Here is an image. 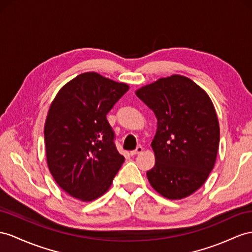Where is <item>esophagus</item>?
Segmentation results:
<instances>
[{
	"label": "esophagus",
	"instance_id": "34e87169",
	"mask_svg": "<svg viewBox=\"0 0 252 252\" xmlns=\"http://www.w3.org/2000/svg\"><path fill=\"white\" fill-rule=\"evenodd\" d=\"M143 150H144V148L141 147V146H138V147L136 148V149L133 150V151H131V152H130V154H131V156H136V154H139V153L143 152Z\"/></svg>",
	"mask_w": 252,
	"mask_h": 252
}]
</instances>
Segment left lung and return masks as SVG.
Listing matches in <instances>:
<instances>
[{"label": "left lung", "instance_id": "left-lung-1", "mask_svg": "<svg viewBox=\"0 0 252 252\" xmlns=\"http://www.w3.org/2000/svg\"><path fill=\"white\" fill-rule=\"evenodd\" d=\"M135 94L158 119L151 143L156 164L147 171L151 186L170 200L190 196L204 184L217 158L219 124L212 100L180 74L162 77Z\"/></svg>", "mask_w": 252, "mask_h": 252}]
</instances>
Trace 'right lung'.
Wrapping results in <instances>:
<instances>
[{
  "label": "right lung",
  "instance_id": "right-lung-1",
  "mask_svg": "<svg viewBox=\"0 0 252 252\" xmlns=\"http://www.w3.org/2000/svg\"><path fill=\"white\" fill-rule=\"evenodd\" d=\"M127 90V84L85 72L63 85L51 103L44 125L47 163L71 197L89 202L104 195L124 164L106 115Z\"/></svg>",
  "mask_w": 252,
  "mask_h": 252
}]
</instances>
